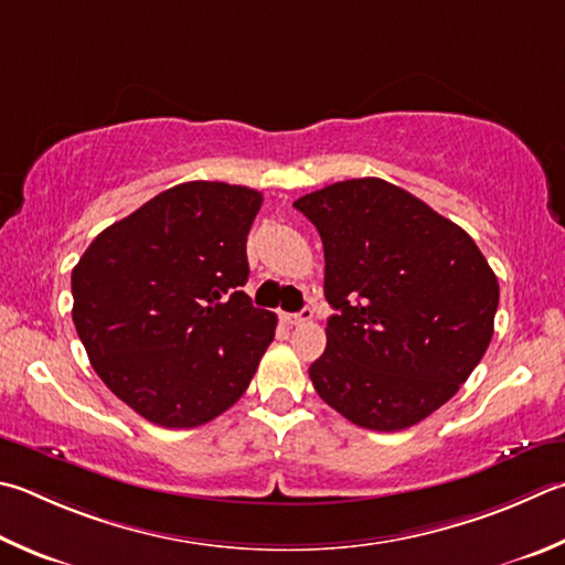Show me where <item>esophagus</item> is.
I'll use <instances>...</instances> for the list:
<instances>
[{"label": "esophagus", "instance_id": "obj_1", "mask_svg": "<svg viewBox=\"0 0 565 565\" xmlns=\"http://www.w3.org/2000/svg\"><path fill=\"white\" fill-rule=\"evenodd\" d=\"M311 318H313V311L309 309V306H303V309H301L299 313H284V323L301 326V323H306V321H311Z\"/></svg>", "mask_w": 565, "mask_h": 565}]
</instances>
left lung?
I'll return each instance as SVG.
<instances>
[{
    "label": "left lung",
    "mask_w": 565,
    "mask_h": 565,
    "mask_svg": "<svg viewBox=\"0 0 565 565\" xmlns=\"http://www.w3.org/2000/svg\"><path fill=\"white\" fill-rule=\"evenodd\" d=\"M294 207L321 234L333 309L309 367L316 393L358 427L417 425L484 358L497 274L465 230L381 178L328 184Z\"/></svg>",
    "instance_id": "1"
}]
</instances>
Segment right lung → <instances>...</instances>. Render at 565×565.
<instances>
[{
    "instance_id": "right-lung-1",
    "label": "right lung",
    "mask_w": 565,
    "mask_h": 565,
    "mask_svg": "<svg viewBox=\"0 0 565 565\" xmlns=\"http://www.w3.org/2000/svg\"><path fill=\"white\" fill-rule=\"evenodd\" d=\"M262 200L242 184H175L100 232L71 271L90 365L152 425L222 415L274 341L276 316L242 291Z\"/></svg>"
}]
</instances>
